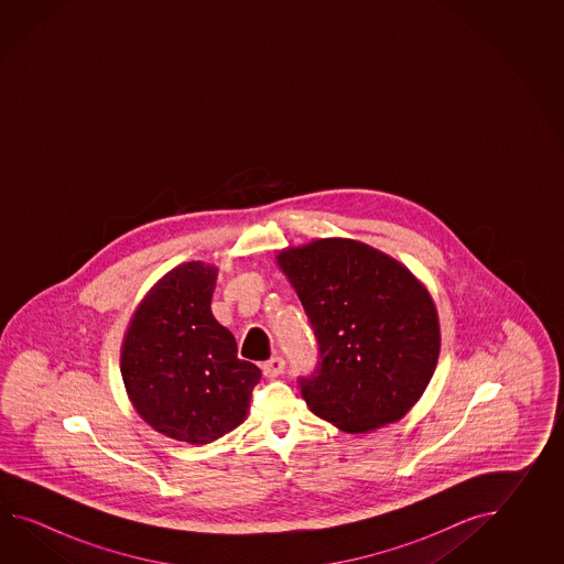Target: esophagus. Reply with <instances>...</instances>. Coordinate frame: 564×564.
<instances>
[{
	"label": "esophagus",
	"mask_w": 564,
	"mask_h": 564,
	"mask_svg": "<svg viewBox=\"0 0 564 564\" xmlns=\"http://www.w3.org/2000/svg\"><path fill=\"white\" fill-rule=\"evenodd\" d=\"M284 367H286V362L282 357H272L262 365V371H264L268 379H276L278 375H282V371H284Z\"/></svg>",
	"instance_id": "obj_1"
}]
</instances>
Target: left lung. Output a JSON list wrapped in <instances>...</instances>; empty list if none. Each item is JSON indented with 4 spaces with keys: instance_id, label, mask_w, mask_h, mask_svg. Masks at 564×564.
I'll use <instances>...</instances> for the list:
<instances>
[{
    "instance_id": "left-lung-1",
    "label": "left lung",
    "mask_w": 564,
    "mask_h": 564,
    "mask_svg": "<svg viewBox=\"0 0 564 564\" xmlns=\"http://www.w3.org/2000/svg\"><path fill=\"white\" fill-rule=\"evenodd\" d=\"M276 260L318 343L316 369L299 379L312 413L347 433L401 420L440 357L430 292L387 253L345 238L288 248Z\"/></svg>"
}]
</instances>
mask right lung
<instances>
[{
  "label": "right lung",
  "mask_w": 564,
  "mask_h": 564,
  "mask_svg": "<svg viewBox=\"0 0 564 564\" xmlns=\"http://www.w3.org/2000/svg\"><path fill=\"white\" fill-rule=\"evenodd\" d=\"M217 268L177 265L147 292L120 350L132 405L155 432L212 444L246 420L262 372L212 314Z\"/></svg>",
  "instance_id": "add662e5"
}]
</instances>
